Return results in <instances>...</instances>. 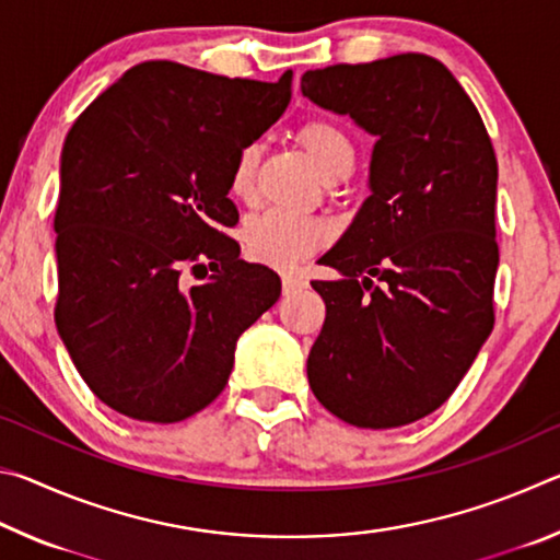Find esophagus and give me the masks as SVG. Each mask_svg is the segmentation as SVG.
I'll return each mask as SVG.
<instances>
[{
    "label": "esophagus",
    "instance_id": "34e87169",
    "mask_svg": "<svg viewBox=\"0 0 560 560\" xmlns=\"http://www.w3.org/2000/svg\"><path fill=\"white\" fill-rule=\"evenodd\" d=\"M308 287V281L301 277V273H296V271H283L281 273V289H283V293H296V291H301V289H306Z\"/></svg>",
    "mask_w": 560,
    "mask_h": 560
}]
</instances>
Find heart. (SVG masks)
<instances>
[{
  "mask_svg": "<svg viewBox=\"0 0 560 560\" xmlns=\"http://www.w3.org/2000/svg\"><path fill=\"white\" fill-rule=\"evenodd\" d=\"M299 140L326 179H346L355 167V145L348 132L334 120L314 118L299 128ZM261 160L259 143H244L234 153L230 167V189L234 197H246L254 189V177ZM330 240V226L318 217H303L281 210L254 214L244 224V242L254 257L273 267H293L318 252Z\"/></svg>",
  "mask_w": 560,
  "mask_h": 560,
  "instance_id": "b5f03b06",
  "label": "heart"
}]
</instances>
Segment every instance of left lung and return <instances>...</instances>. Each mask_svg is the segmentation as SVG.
<instances>
[{
    "label": "left lung",
    "mask_w": 560,
    "mask_h": 560,
    "mask_svg": "<svg viewBox=\"0 0 560 560\" xmlns=\"http://www.w3.org/2000/svg\"><path fill=\"white\" fill-rule=\"evenodd\" d=\"M301 93L375 136L371 195L318 259L340 277L311 281L326 320L308 385L348 424L400 428L447 400L494 328V148L459 81L424 54L306 71Z\"/></svg>",
    "instance_id": "left-lung-1"
}]
</instances>
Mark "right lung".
I'll return each mask as SVG.
<instances>
[{
  "mask_svg": "<svg viewBox=\"0 0 560 560\" xmlns=\"http://www.w3.org/2000/svg\"><path fill=\"white\" fill-rule=\"evenodd\" d=\"M277 83L175 61L128 69L63 140L56 207V328L75 371L113 410L179 422L224 390L236 340L281 296V279L240 259L230 167L277 122ZM210 268L202 284L184 273Z\"/></svg>",
  "mask_w": 560,
  "mask_h": 560,
  "instance_id": "right-lung-1",
  "label": "right lung"
}]
</instances>
